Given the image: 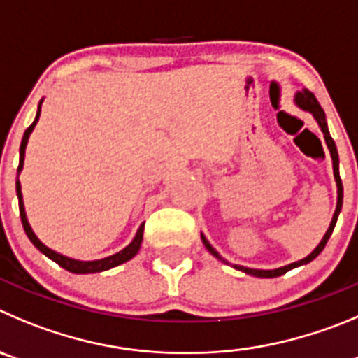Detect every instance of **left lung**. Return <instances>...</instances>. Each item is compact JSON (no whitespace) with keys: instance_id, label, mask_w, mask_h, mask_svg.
<instances>
[{"instance_id":"obj_1","label":"left lung","mask_w":358,"mask_h":358,"mask_svg":"<svg viewBox=\"0 0 358 358\" xmlns=\"http://www.w3.org/2000/svg\"><path fill=\"white\" fill-rule=\"evenodd\" d=\"M295 103H296V106H299L300 109H303V111L310 113V115L315 116V120H316V122H318L320 129H322V132H323V138H325L327 146H329L330 157H332L334 178H336V185H337V205H336V212H334L332 222H330L329 229H327V233H325V235H323L322 242L318 243V247H316V249L313 250V252H310L309 256H306V258L300 259V262L289 263V265L280 266V268H275V270H258V268H247V266L235 265L236 270H242V272L249 273V275L265 277V279H270V277H279V275H282V273L288 272V270L296 268V266L307 265V263H309V262H313V259H315L316 256H318L320 252H322V250L325 249L327 242H329L330 235H332L334 228H336V222H337V217H339L341 206H343V182H341V176H339V155H337L336 143H334V139L330 138L329 127H327V120H325V113H323L322 106H320V103H318V100H316V96L313 95V93H310V92H307V90H302V92L296 93V95H295ZM201 240H203V243H205L206 249H208L210 255H213L217 259H220V262H222V263H228L224 258H222V256L219 255V252H217L215 249H213L212 245H210V242L205 238V235H201Z\"/></svg>"}]
</instances>
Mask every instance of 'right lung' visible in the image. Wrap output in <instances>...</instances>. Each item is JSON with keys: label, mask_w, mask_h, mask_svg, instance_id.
<instances>
[{"label": "right lung", "mask_w": 358, "mask_h": 358, "mask_svg": "<svg viewBox=\"0 0 358 358\" xmlns=\"http://www.w3.org/2000/svg\"><path fill=\"white\" fill-rule=\"evenodd\" d=\"M40 106H42V100H40V103H38V111H36L35 122H33L31 125H29L28 129H26L24 136H22L21 148H19V168H17V182H15V190H17L19 212H21L22 228H24L26 235H28V238L31 240L33 245H35L36 249H38L40 252H42V255H45L49 259H52V262H55V263H58V265L62 266V268L69 270V272H72V273L103 272V270H109V268H113V266H118V265H122V263L129 262V259H132L134 256L138 255L139 247H141L143 231H145V222H143V224L139 226V229H138V233H136V236H134V240L129 243V245L125 247V249H122V250H120V252H116V255L108 256V258L95 259V262H79V259H72V258H66V256H63V255H58L56 250L49 249L48 245H43V243L38 240V236H36L35 233H33L31 226H29V222H28V217H26L24 203H22V192H21V182H19V175H21L22 164H24V153H26V145H28L29 134L33 132V129H35L36 122H38Z\"/></svg>", "instance_id": "obj_1"}]
</instances>
